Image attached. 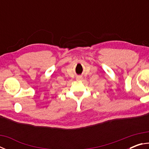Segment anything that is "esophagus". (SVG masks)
<instances>
[{"mask_svg":"<svg viewBox=\"0 0 149 149\" xmlns=\"http://www.w3.org/2000/svg\"><path fill=\"white\" fill-rule=\"evenodd\" d=\"M82 79H83L82 76H77V77H76V79H77V81H80V80H81Z\"/></svg>","mask_w":149,"mask_h":149,"instance_id":"34e87169","label":"esophagus"}]
</instances>
